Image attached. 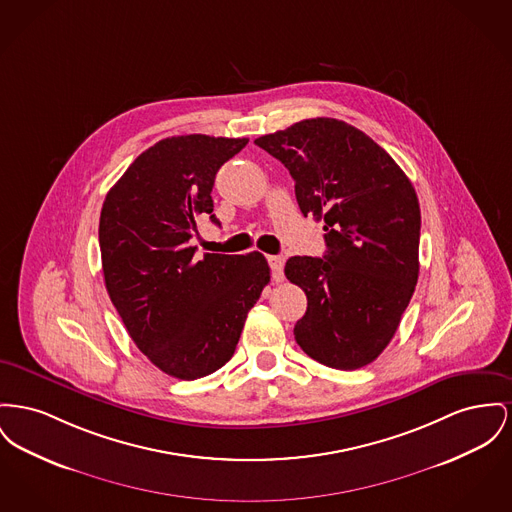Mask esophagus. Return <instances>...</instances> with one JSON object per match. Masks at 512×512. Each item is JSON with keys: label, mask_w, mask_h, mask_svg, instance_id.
<instances>
[{"label": "esophagus", "mask_w": 512, "mask_h": 512, "mask_svg": "<svg viewBox=\"0 0 512 512\" xmlns=\"http://www.w3.org/2000/svg\"><path fill=\"white\" fill-rule=\"evenodd\" d=\"M269 265L272 269V278L276 282H280L284 278V257L282 255H271L269 257Z\"/></svg>", "instance_id": "esophagus-1"}]
</instances>
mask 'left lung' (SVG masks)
Returning <instances> with one entry per match:
<instances>
[{
  "label": "left lung",
  "instance_id": "left-lung-1",
  "mask_svg": "<svg viewBox=\"0 0 512 512\" xmlns=\"http://www.w3.org/2000/svg\"><path fill=\"white\" fill-rule=\"evenodd\" d=\"M255 145L288 168L303 216L325 220L323 259L284 267L307 296L296 342L327 367L360 369L389 346L414 294L418 195L391 154L346 121H298Z\"/></svg>",
  "mask_w": 512,
  "mask_h": 512
}]
</instances>
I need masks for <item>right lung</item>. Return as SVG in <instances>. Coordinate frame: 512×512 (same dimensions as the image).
Segmentation results:
<instances>
[{"mask_svg": "<svg viewBox=\"0 0 512 512\" xmlns=\"http://www.w3.org/2000/svg\"><path fill=\"white\" fill-rule=\"evenodd\" d=\"M249 139L168 137L108 191L98 226L110 300L131 340L164 373L193 381L234 356L249 309L271 282L259 253L195 257L216 172Z\"/></svg>", "mask_w": 512, "mask_h": 512, "instance_id": "add662e5", "label": "right lung"}]
</instances>
